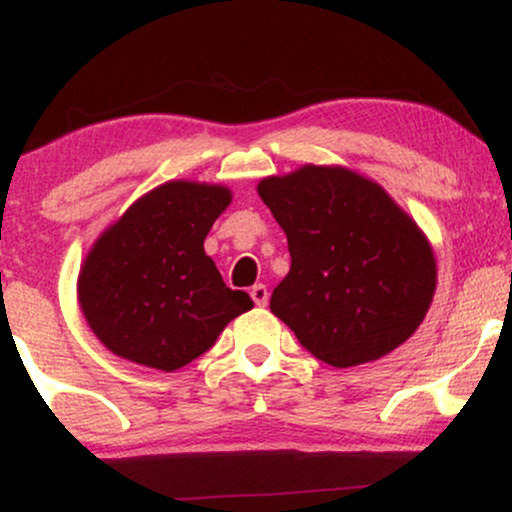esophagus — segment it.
Instances as JSON below:
<instances>
[{
	"instance_id": "34e87169",
	"label": "esophagus",
	"mask_w": 512,
	"mask_h": 512,
	"mask_svg": "<svg viewBox=\"0 0 512 512\" xmlns=\"http://www.w3.org/2000/svg\"><path fill=\"white\" fill-rule=\"evenodd\" d=\"M250 296H252V301H255V305H267V301H269V291H267V286L264 284H255L250 289Z\"/></svg>"
}]
</instances>
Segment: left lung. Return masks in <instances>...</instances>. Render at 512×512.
Returning a JSON list of instances; mask_svg holds the SVG:
<instances>
[{
    "instance_id": "1",
    "label": "left lung",
    "mask_w": 512,
    "mask_h": 512,
    "mask_svg": "<svg viewBox=\"0 0 512 512\" xmlns=\"http://www.w3.org/2000/svg\"><path fill=\"white\" fill-rule=\"evenodd\" d=\"M284 228L291 269L269 308L334 368L378 361L419 330L438 267L416 221L375 180L305 163L257 185Z\"/></svg>"
}]
</instances>
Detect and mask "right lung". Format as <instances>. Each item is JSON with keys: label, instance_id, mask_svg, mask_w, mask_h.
<instances>
[{"label": "right lung", "instance_id": "right-lung-1", "mask_svg": "<svg viewBox=\"0 0 512 512\" xmlns=\"http://www.w3.org/2000/svg\"><path fill=\"white\" fill-rule=\"evenodd\" d=\"M231 190L168 180L146 192L96 238L76 296L88 327L115 356L173 373L204 351L233 317L252 308L204 252Z\"/></svg>", "mask_w": 512, "mask_h": 512}]
</instances>
